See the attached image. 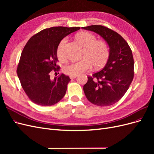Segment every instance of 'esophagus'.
Here are the masks:
<instances>
[{"instance_id": "obj_1", "label": "esophagus", "mask_w": 154, "mask_h": 154, "mask_svg": "<svg viewBox=\"0 0 154 154\" xmlns=\"http://www.w3.org/2000/svg\"><path fill=\"white\" fill-rule=\"evenodd\" d=\"M77 77V75H74V76H70V78L71 79H74Z\"/></svg>"}]
</instances>
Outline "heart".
I'll list each match as a JSON object with an SVG mask.
<instances>
[{
    "label": "heart",
    "mask_w": 154,
    "mask_h": 154,
    "mask_svg": "<svg viewBox=\"0 0 154 154\" xmlns=\"http://www.w3.org/2000/svg\"><path fill=\"white\" fill-rule=\"evenodd\" d=\"M76 38L84 48L80 61L74 62L65 66L63 72L69 76L78 75L90 70L92 66L98 69L103 67L107 62L110 55L109 45L103 40H97L96 36L91 32H81L76 35ZM67 38H64L58 45L57 56L60 62H66L68 57L65 52L64 46Z\"/></svg>",
    "instance_id": "b5f03b06"
}]
</instances>
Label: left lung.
Returning <instances> with one entry per match:
<instances>
[{"label": "left lung", "mask_w": 154, "mask_h": 154, "mask_svg": "<svg viewBox=\"0 0 154 154\" xmlns=\"http://www.w3.org/2000/svg\"><path fill=\"white\" fill-rule=\"evenodd\" d=\"M82 29L94 31L108 44L110 55L100 71L87 76L83 91L87 100L100 106H110L122 99L133 80L134 62L128 43L118 32L101 25Z\"/></svg>", "instance_id": "obj_1"}]
</instances>
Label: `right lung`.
<instances>
[{
    "mask_svg": "<svg viewBox=\"0 0 154 154\" xmlns=\"http://www.w3.org/2000/svg\"><path fill=\"white\" fill-rule=\"evenodd\" d=\"M80 29V27H52L40 31L27 41L22 52L17 73L23 89L34 103L53 105L66 94L71 79L61 74L51 80L50 75L53 72L60 71L57 56L60 42Z\"/></svg>",
    "mask_w": 154,
    "mask_h": 154,
    "instance_id": "obj_1",
    "label": "right lung"
}]
</instances>
